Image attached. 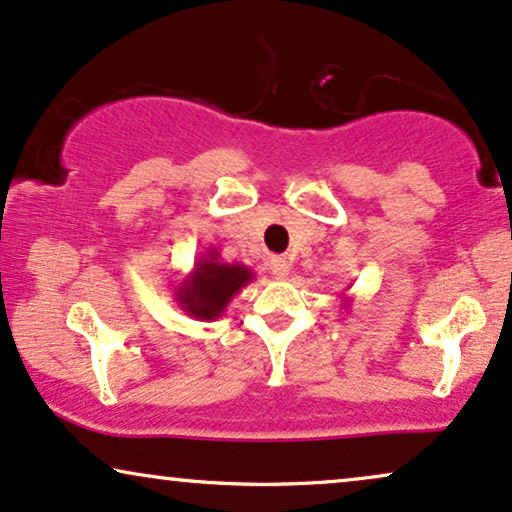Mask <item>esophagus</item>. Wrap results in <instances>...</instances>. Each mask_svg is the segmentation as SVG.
I'll return each mask as SVG.
<instances>
[{
  "label": "esophagus",
  "instance_id": "obj_1",
  "mask_svg": "<svg viewBox=\"0 0 512 512\" xmlns=\"http://www.w3.org/2000/svg\"><path fill=\"white\" fill-rule=\"evenodd\" d=\"M269 271H271V276H274V278H286L290 274L288 257H281V255L269 257Z\"/></svg>",
  "mask_w": 512,
  "mask_h": 512
}]
</instances>
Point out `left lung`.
I'll use <instances>...</instances> for the list:
<instances>
[{"mask_svg":"<svg viewBox=\"0 0 512 512\" xmlns=\"http://www.w3.org/2000/svg\"><path fill=\"white\" fill-rule=\"evenodd\" d=\"M342 304H345V307H349V304H352V297H345V300H342Z\"/></svg>","mask_w":512,"mask_h":512,"instance_id":"left-lung-1","label":"left lung"}]
</instances>
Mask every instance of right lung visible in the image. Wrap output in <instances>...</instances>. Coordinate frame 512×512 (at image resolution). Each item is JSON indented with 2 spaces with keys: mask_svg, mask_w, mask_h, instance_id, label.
Listing matches in <instances>:
<instances>
[{
  "mask_svg": "<svg viewBox=\"0 0 512 512\" xmlns=\"http://www.w3.org/2000/svg\"><path fill=\"white\" fill-rule=\"evenodd\" d=\"M252 269L245 264L224 262L217 248L198 257L193 271L174 288V302L181 312L200 321H215L229 302L252 281Z\"/></svg>",
  "mask_w": 512,
  "mask_h": 512,
  "instance_id": "add662e5",
  "label": "right lung"
}]
</instances>
